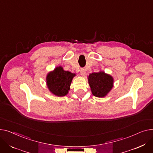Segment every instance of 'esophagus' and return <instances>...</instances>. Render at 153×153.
<instances>
[{
  "instance_id": "34e87169",
  "label": "esophagus",
  "mask_w": 153,
  "mask_h": 153,
  "mask_svg": "<svg viewBox=\"0 0 153 153\" xmlns=\"http://www.w3.org/2000/svg\"><path fill=\"white\" fill-rule=\"evenodd\" d=\"M85 74H86V71H85V70L83 68H82V69H81V70H80V74L82 75V76H84V75H85Z\"/></svg>"
}]
</instances>
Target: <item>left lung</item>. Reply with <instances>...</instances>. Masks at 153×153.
<instances>
[{"label":"left lung","mask_w":153,"mask_h":153,"mask_svg":"<svg viewBox=\"0 0 153 153\" xmlns=\"http://www.w3.org/2000/svg\"><path fill=\"white\" fill-rule=\"evenodd\" d=\"M88 79L93 95L97 97L106 96L114 86L113 77L103 71L90 74Z\"/></svg>","instance_id":"8db88e82"}]
</instances>
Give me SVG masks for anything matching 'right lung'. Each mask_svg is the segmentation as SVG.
I'll list each match as a JSON object with an SVG mask.
<instances>
[{
    "label": "right lung",
    "instance_id": "add662e5",
    "mask_svg": "<svg viewBox=\"0 0 153 153\" xmlns=\"http://www.w3.org/2000/svg\"><path fill=\"white\" fill-rule=\"evenodd\" d=\"M75 74L65 71L59 66L49 72L46 76V85L49 91L58 97L66 96L70 90L72 79Z\"/></svg>",
    "mask_w": 153,
    "mask_h": 153
}]
</instances>
